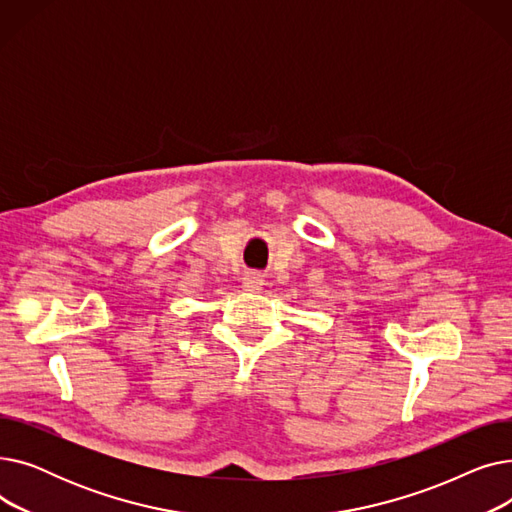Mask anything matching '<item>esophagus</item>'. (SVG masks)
<instances>
[{"label": "esophagus", "instance_id": "obj_1", "mask_svg": "<svg viewBox=\"0 0 512 512\" xmlns=\"http://www.w3.org/2000/svg\"><path fill=\"white\" fill-rule=\"evenodd\" d=\"M242 286H245V290L249 292H257L263 286V276L257 272H247L245 278H242Z\"/></svg>", "mask_w": 512, "mask_h": 512}]
</instances>
